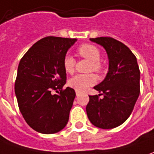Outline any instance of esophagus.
I'll return each instance as SVG.
<instances>
[{"instance_id": "1", "label": "esophagus", "mask_w": 154, "mask_h": 154, "mask_svg": "<svg viewBox=\"0 0 154 154\" xmlns=\"http://www.w3.org/2000/svg\"><path fill=\"white\" fill-rule=\"evenodd\" d=\"M79 94H80V92H79V91H76V94L78 95Z\"/></svg>"}]
</instances>
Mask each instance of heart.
<instances>
[{
	"label": "heart",
	"mask_w": 154,
	"mask_h": 154,
	"mask_svg": "<svg viewBox=\"0 0 154 154\" xmlns=\"http://www.w3.org/2000/svg\"><path fill=\"white\" fill-rule=\"evenodd\" d=\"M77 53L82 58L90 60V71H94L96 72H100L102 71V65L99 61L101 55L97 47L90 44H83L77 48ZM75 66L76 60L72 55H65L63 59V68L65 72L68 74H72L75 71ZM96 82L97 77L94 74H79L71 78L69 80L68 84L75 90L81 92L94 85Z\"/></svg>",
	"instance_id": "heart-1"
}]
</instances>
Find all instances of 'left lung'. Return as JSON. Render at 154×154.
Listing matches in <instances>:
<instances>
[{
	"label": "left lung",
	"mask_w": 154,
	"mask_h": 154,
	"mask_svg": "<svg viewBox=\"0 0 154 154\" xmlns=\"http://www.w3.org/2000/svg\"><path fill=\"white\" fill-rule=\"evenodd\" d=\"M104 48L109 72L95 86L99 95H89L86 111L96 127L112 129L123 124L133 110L140 94V70L134 54L123 43L110 37L90 38ZM104 95L103 99L99 98Z\"/></svg>",
	"instance_id": "1"
}]
</instances>
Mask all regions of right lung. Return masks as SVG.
I'll use <instances>...</instances> for the list:
<instances>
[{"instance_id":"right-lung-1","label":"right lung","mask_w":154,"mask_h":154,"mask_svg":"<svg viewBox=\"0 0 154 154\" xmlns=\"http://www.w3.org/2000/svg\"><path fill=\"white\" fill-rule=\"evenodd\" d=\"M77 38L49 36L41 38L21 59L15 82L20 112L34 131L53 134L69 120L76 96L66 84L63 59ZM58 94H54V92Z\"/></svg>"}]
</instances>
